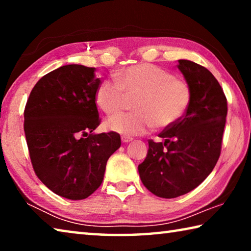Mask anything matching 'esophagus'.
I'll use <instances>...</instances> for the list:
<instances>
[{
	"instance_id": "34e87169",
	"label": "esophagus",
	"mask_w": 251,
	"mask_h": 251,
	"mask_svg": "<svg viewBox=\"0 0 251 251\" xmlns=\"http://www.w3.org/2000/svg\"><path fill=\"white\" fill-rule=\"evenodd\" d=\"M133 141V138L131 137H127V136H122V142L123 143H129Z\"/></svg>"
}]
</instances>
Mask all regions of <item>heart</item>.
<instances>
[{
  "label": "heart",
  "instance_id": "b5f03b06",
  "mask_svg": "<svg viewBox=\"0 0 251 251\" xmlns=\"http://www.w3.org/2000/svg\"><path fill=\"white\" fill-rule=\"evenodd\" d=\"M115 79H104L95 92V101L107 115L124 107L126 96L136 97L135 112L110 117L108 129L134 136L145 134L152 127L168 128L181 120L192 101V90L185 80L175 78L159 66L141 63L117 71Z\"/></svg>",
  "mask_w": 251,
  "mask_h": 251
}]
</instances>
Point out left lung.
<instances>
[{"instance_id":"1","label":"left lung","mask_w":251,"mask_h":251,"mask_svg":"<svg viewBox=\"0 0 251 251\" xmlns=\"http://www.w3.org/2000/svg\"><path fill=\"white\" fill-rule=\"evenodd\" d=\"M192 90V101L181 120L148 141L145 160L138 165L144 186L156 196L176 198L192 192L212 172L220 156L227 100L218 80L206 67L178 61Z\"/></svg>"}]
</instances>
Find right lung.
I'll use <instances>...</instances> for the list:
<instances>
[{"mask_svg":"<svg viewBox=\"0 0 251 251\" xmlns=\"http://www.w3.org/2000/svg\"><path fill=\"white\" fill-rule=\"evenodd\" d=\"M95 67L70 64L44 75L29 94L24 131L36 176L58 196L85 199L104 179L120 134H94L100 125Z\"/></svg>","mask_w":251,"mask_h":251,"instance_id":"obj_1","label":"right lung"}]
</instances>
